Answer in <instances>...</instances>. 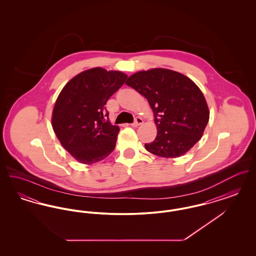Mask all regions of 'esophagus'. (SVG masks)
<instances>
[{
  "label": "esophagus",
  "mask_w": 256,
  "mask_h": 256,
  "mask_svg": "<svg viewBox=\"0 0 256 256\" xmlns=\"http://www.w3.org/2000/svg\"><path fill=\"white\" fill-rule=\"evenodd\" d=\"M141 124H143L142 118H141V117H136V118L134 119V122L132 124V126H140Z\"/></svg>",
  "instance_id": "34e87169"
}]
</instances>
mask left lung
<instances>
[{
	"label": "left lung",
	"mask_w": 256,
	"mask_h": 256,
	"mask_svg": "<svg viewBox=\"0 0 256 256\" xmlns=\"http://www.w3.org/2000/svg\"><path fill=\"white\" fill-rule=\"evenodd\" d=\"M126 84L146 98L154 111L158 135L146 150L165 158L187 152L202 136L209 120L206 100L189 78L156 68L130 76Z\"/></svg>",
	"instance_id": "8db88e82"
}]
</instances>
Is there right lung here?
<instances>
[{
    "label": "right lung",
    "instance_id": "right-lung-1",
    "mask_svg": "<svg viewBox=\"0 0 256 256\" xmlns=\"http://www.w3.org/2000/svg\"><path fill=\"white\" fill-rule=\"evenodd\" d=\"M126 78L122 72L97 67L78 74L61 90L52 110V128L80 163L98 162L116 146L120 130L110 122L106 104Z\"/></svg>",
    "mask_w": 256,
    "mask_h": 256
}]
</instances>
